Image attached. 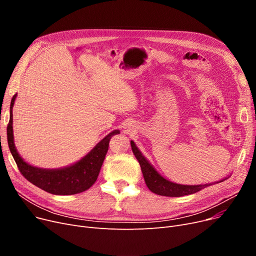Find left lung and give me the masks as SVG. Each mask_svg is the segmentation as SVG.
Wrapping results in <instances>:
<instances>
[{
	"mask_svg": "<svg viewBox=\"0 0 256 256\" xmlns=\"http://www.w3.org/2000/svg\"><path fill=\"white\" fill-rule=\"evenodd\" d=\"M130 146H132V150L134 154H135L136 158L138 160V162L140 164L145 184L147 186H148V189L154 194H158L160 196L180 197V196L194 194L200 190L204 189V188L210 186V184H198V186H184V184L171 182L166 178H164L163 176H160V174L154 170V168L148 163V160L142 156V154L138 150V147L132 141H130Z\"/></svg>",
	"mask_w": 256,
	"mask_h": 256,
	"instance_id": "left-lung-1",
	"label": "left lung"
}]
</instances>
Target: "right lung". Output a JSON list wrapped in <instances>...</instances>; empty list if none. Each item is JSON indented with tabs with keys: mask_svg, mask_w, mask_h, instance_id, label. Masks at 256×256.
<instances>
[{
	"mask_svg": "<svg viewBox=\"0 0 256 256\" xmlns=\"http://www.w3.org/2000/svg\"><path fill=\"white\" fill-rule=\"evenodd\" d=\"M16 94H14L10 104V119L7 126V140L9 150L22 176L40 188L44 191L54 195H72L88 190L96 182L104 156L109 148L111 137L119 130L110 132L94 148L78 163L62 169H42L26 164L18 154L13 142L12 130V108Z\"/></svg>",
	"mask_w": 256,
	"mask_h": 256,
	"instance_id": "right-lung-1",
	"label": "right lung"
}]
</instances>
